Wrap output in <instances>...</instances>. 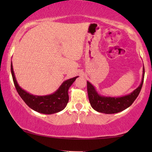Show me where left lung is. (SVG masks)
<instances>
[{"instance_id": "left-lung-1", "label": "left lung", "mask_w": 152, "mask_h": 152, "mask_svg": "<svg viewBox=\"0 0 152 152\" xmlns=\"http://www.w3.org/2000/svg\"><path fill=\"white\" fill-rule=\"evenodd\" d=\"M145 76V68L143 66L142 77L138 88L129 94L120 97H111L101 95L95 87L87 81V91L91 107L97 112L106 114H112L121 112L132 104L138 96L143 84Z\"/></svg>"}]
</instances>
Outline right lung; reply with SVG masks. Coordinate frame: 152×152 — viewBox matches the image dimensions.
Listing matches in <instances>:
<instances>
[{
    "label": "right lung",
    "instance_id": "1",
    "mask_svg": "<svg viewBox=\"0 0 152 152\" xmlns=\"http://www.w3.org/2000/svg\"><path fill=\"white\" fill-rule=\"evenodd\" d=\"M11 72L16 91L27 105L34 111L43 114H53L65 109L69 99L68 90L79 76L70 78L62 83L55 92L47 95H35L27 92L18 85L14 75L12 62Z\"/></svg>",
    "mask_w": 152,
    "mask_h": 152
}]
</instances>
